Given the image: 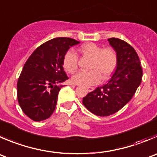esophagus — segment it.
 Wrapping results in <instances>:
<instances>
[{"label":"esophagus","instance_id":"34e87169","mask_svg":"<svg viewBox=\"0 0 157 157\" xmlns=\"http://www.w3.org/2000/svg\"><path fill=\"white\" fill-rule=\"evenodd\" d=\"M86 88H87V90L89 91V92H92L94 90V87H92V86H86Z\"/></svg>","mask_w":157,"mask_h":157}]
</instances>
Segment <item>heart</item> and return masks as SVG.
I'll list each match as a JSON object with an SVG mask.
<instances>
[{
    "label": "heart",
    "mask_w": 157,
    "mask_h": 157,
    "mask_svg": "<svg viewBox=\"0 0 157 157\" xmlns=\"http://www.w3.org/2000/svg\"><path fill=\"white\" fill-rule=\"evenodd\" d=\"M83 54L91 57L90 71H80L72 77V82L77 85L90 86L99 83L101 79L110 77L117 66L118 57L110 48H103L94 43H86L80 47ZM63 68L69 74H74L78 67V57L74 51H68L63 60Z\"/></svg>",
    "instance_id": "obj_1"
}]
</instances>
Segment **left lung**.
I'll use <instances>...</instances> for the list:
<instances>
[{"mask_svg":"<svg viewBox=\"0 0 157 157\" xmlns=\"http://www.w3.org/2000/svg\"><path fill=\"white\" fill-rule=\"evenodd\" d=\"M108 41L118 57L115 72L107 83L83 98L85 107L100 117L122 109L133 97L143 77L140 61L133 47L118 38H109Z\"/></svg>","mask_w":157,"mask_h":157,"instance_id":"obj_1","label":"left lung"}]
</instances>
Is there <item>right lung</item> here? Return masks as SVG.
Listing matches in <instances>:
<instances>
[{"label": "right lung", "mask_w": 157, "mask_h": 157, "mask_svg": "<svg viewBox=\"0 0 157 157\" xmlns=\"http://www.w3.org/2000/svg\"><path fill=\"white\" fill-rule=\"evenodd\" d=\"M79 43L72 38H54L38 47L27 59L17 86L18 103L29 118L41 121L52 115L63 86L60 83L68 80L63 57Z\"/></svg>", "instance_id": "obj_1"}]
</instances>
